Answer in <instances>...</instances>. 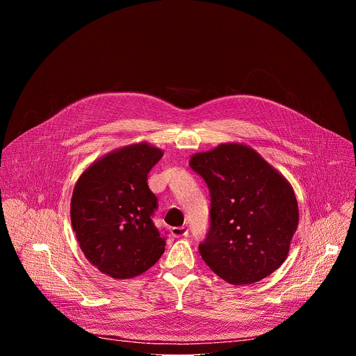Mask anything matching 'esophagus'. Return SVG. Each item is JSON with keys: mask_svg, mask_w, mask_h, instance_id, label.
<instances>
[{"mask_svg": "<svg viewBox=\"0 0 356 356\" xmlns=\"http://www.w3.org/2000/svg\"><path fill=\"white\" fill-rule=\"evenodd\" d=\"M170 234H172V236L179 238V236H186L188 234V231L186 227H173L170 229Z\"/></svg>", "mask_w": 356, "mask_h": 356, "instance_id": "1", "label": "esophagus"}]
</instances>
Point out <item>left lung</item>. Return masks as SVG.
Returning a JSON list of instances; mask_svg holds the SVG:
<instances>
[{"label": "left lung", "instance_id": "obj_1", "mask_svg": "<svg viewBox=\"0 0 356 356\" xmlns=\"http://www.w3.org/2000/svg\"><path fill=\"white\" fill-rule=\"evenodd\" d=\"M211 194V227L198 249L229 284L257 283L286 261L298 225L289 180L250 146L220 143L190 158Z\"/></svg>", "mask_w": 356, "mask_h": 356}]
</instances>
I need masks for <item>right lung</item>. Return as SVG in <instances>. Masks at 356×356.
<instances>
[{"label":"right lung","mask_w":356,"mask_h":356,"mask_svg":"<svg viewBox=\"0 0 356 356\" xmlns=\"http://www.w3.org/2000/svg\"><path fill=\"white\" fill-rule=\"evenodd\" d=\"M163 150L146 140L114 149L77 179L70 218L86 259L113 279H132L154 266L165 238L152 222L156 195L147 173Z\"/></svg>","instance_id":"1"}]
</instances>
